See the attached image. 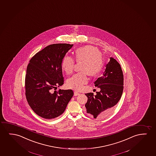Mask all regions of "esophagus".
Wrapping results in <instances>:
<instances>
[{"instance_id":"34e87169","label":"esophagus","mask_w":156,"mask_h":156,"mask_svg":"<svg viewBox=\"0 0 156 156\" xmlns=\"http://www.w3.org/2000/svg\"><path fill=\"white\" fill-rule=\"evenodd\" d=\"M79 94V92H77V91H75V92H74V95H75V96H77V95H78Z\"/></svg>"}]
</instances>
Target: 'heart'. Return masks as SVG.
I'll use <instances>...</instances> for the list:
<instances>
[{
    "label": "heart",
    "mask_w": 156,
    "mask_h": 156,
    "mask_svg": "<svg viewBox=\"0 0 156 156\" xmlns=\"http://www.w3.org/2000/svg\"><path fill=\"white\" fill-rule=\"evenodd\" d=\"M75 58L76 62H83L81 73H78L71 77L67 82L69 87L75 90H81L88 81V74L96 76L102 70L105 64V58L96 47L90 45L79 47L75 51ZM75 61L69 56H65L61 63L63 70L67 74L73 73Z\"/></svg>",
    "instance_id": "obj_1"
}]
</instances>
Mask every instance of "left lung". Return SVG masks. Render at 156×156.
<instances>
[{
    "mask_svg": "<svg viewBox=\"0 0 156 156\" xmlns=\"http://www.w3.org/2000/svg\"><path fill=\"white\" fill-rule=\"evenodd\" d=\"M105 67L102 76L94 82L95 86L100 88V91L96 92V95L93 93L85 94L88 98L86 111L94 118L109 115L123 92L124 76L119 63L113 58H110Z\"/></svg>",
    "mask_w": 156,
    "mask_h": 156,
    "instance_id": "obj_1",
    "label": "left lung"
}]
</instances>
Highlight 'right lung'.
<instances>
[{
    "label": "right lung",
    "mask_w": 156,
    "mask_h": 156,
    "mask_svg": "<svg viewBox=\"0 0 156 156\" xmlns=\"http://www.w3.org/2000/svg\"><path fill=\"white\" fill-rule=\"evenodd\" d=\"M73 44H54L36 54L29 61L25 79L28 104L37 115L53 119L64 112L73 90L53 89L64 83L61 63Z\"/></svg>",
    "instance_id": "1"
}]
</instances>
